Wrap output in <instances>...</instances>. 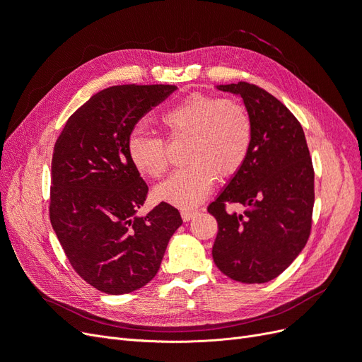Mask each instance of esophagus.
Returning a JSON list of instances; mask_svg holds the SVG:
<instances>
[{
  "mask_svg": "<svg viewBox=\"0 0 362 362\" xmlns=\"http://www.w3.org/2000/svg\"><path fill=\"white\" fill-rule=\"evenodd\" d=\"M199 214L198 210H189V208H184V210H181V217L184 222H190L193 217H196Z\"/></svg>",
  "mask_w": 362,
  "mask_h": 362,
  "instance_id": "34e87169",
  "label": "esophagus"
}]
</instances>
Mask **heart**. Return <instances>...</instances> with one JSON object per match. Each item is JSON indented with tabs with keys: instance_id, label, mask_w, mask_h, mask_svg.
I'll return each instance as SVG.
<instances>
[{
	"instance_id": "b5f03b06",
	"label": "heart",
	"mask_w": 362,
	"mask_h": 362,
	"mask_svg": "<svg viewBox=\"0 0 362 362\" xmlns=\"http://www.w3.org/2000/svg\"><path fill=\"white\" fill-rule=\"evenodd\" d=\"M172 140L187 139L189 164L156 189V196L170 205L193 208L210 194L217 180L235 175L245 164L254 139V122L247 107L234 98L192 93L160 117ZM128 156L134 168L160 178L170 168L166 140L134 131L128 139Z\"/></svg>"
}]
</instances>
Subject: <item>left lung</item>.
I'll list each match as a JSON object with an SVG mask.
<instances>
[{
	"mask_svg": "<svg viewBox=\"0 0 362 362\" xmlns=\"http://www.w3.org/2000/svg\"><path fill=\"white\" fill-rule=\"evenodd\" d=\"M243 98L254 122L250 152L234 178L208 206L218 225L213 259L223 275L245 284L279 276L311 234L314 168L302 125L257 84L218 86ZM242 203V215L226 211Z\"/></svg>",
	"mask_w": 362,
	"mask_h": 362,
	"instance_id": "8db88e82",
	"label": "left lung"
}]
</instances>
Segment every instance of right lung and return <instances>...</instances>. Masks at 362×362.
Returning <instances> with one entry per match:
<instances>
[{
  "mask_svg": "<svg viewBox=\"0 0 362 362\" xmlns=\"http://www.w3.org/2000/svg\"><path fill=\"white\" fill-rule=\"evenodd\" d=\"M175 90L170 84L108 87L68 119L54 145L49 221L74 270L103 293L146 286L182 223L166 202L136 216L148 185L127 148L139 120Z\"/></svg>",
  "mask_w": 362,
  "mask_h": 362,
  "instance_id": "obj_1",
  "label": "right lung"
}]
</instances>
